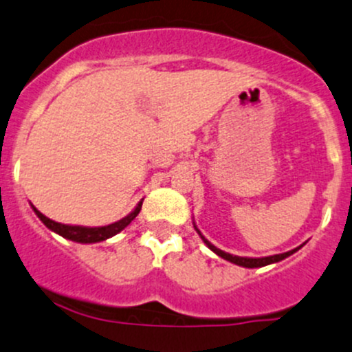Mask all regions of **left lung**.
Segmentation results:
<instances>
[{
    "label": "left lung",
    "instance_id": "8db88e82",
    "mask_svg": "<svg viewBox=\"0 0 352 352\" xmlns=\"http://www.w3.org/2000/svg\"><path fill=\"white\" fill-rule=\"evenodd\" d=\"M194 228H195V231H197V234L201 236V238H202V241H204V243L207 244V248H209L210 251H214V253H216L217 256L224 258V260L231 261V263H234V265H238V266H244V268H261V266H266V265L278 263V261L285 260V258H288V256H290V254L297 253V251L300 250V248L303 246V244H302V246L295 248V250H290V251H287V253H282V254H273V256H263V258H248V256H236V254L226 253V251L219 250V248H216V246H214L212 243H209V241H207V239L204 238V236H202V232L199 231V229H197V226H195V223H194Z\"/></svg>",
    "mask_w": 352,
    "mask_h": 352
}]
</instances>
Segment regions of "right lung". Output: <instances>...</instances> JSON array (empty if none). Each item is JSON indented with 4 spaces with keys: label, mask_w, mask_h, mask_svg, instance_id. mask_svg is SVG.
<instances>
[{
    "label": "right lung",
    "mask_w": 352,
    "mask_h": 352,
    "mask_svg": "<svg viewBox=\"0 0 352 352\" xmlns=\"http://www.w3.org/2000/svg\"><path fill=\"white\" fill-rule=\"evenodd\" d=\"M142 204H143V201H140L138 206H136L126 217H123V219L116 221V223L108 224V226H99V228H86V226H70V224L55 223V221H52L47 216H43V214L40 212L36 207L32 206V209L35 210V214L38 216V219L42 221V223L50 229V231L57 232V234H60L62 238L70 239V241L87 244V243L106 241V239L113 238L114 234H118V232L123 231V229L126 228V226L131 223L136 216H138L140 210H142Z\"/></svg>",
    "instance_id": "1"
}]
</instances>
